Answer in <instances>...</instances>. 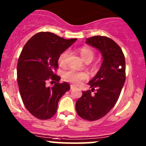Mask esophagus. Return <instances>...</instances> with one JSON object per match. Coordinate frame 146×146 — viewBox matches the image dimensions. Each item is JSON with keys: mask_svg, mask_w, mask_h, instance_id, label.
Masks as SVG:
<instances>
[{"mask_svg": "<svg viewBox=\"0 0 146 146\" xmlns=\"http://www.w3.org/2000/svg\"><path fill=\"white\" fill-rule=\"evenodd\" d=\"M75 88H76V87H75L74 85H70V90H74Z\"/></svg>", "mask_w": 146, "mask_h": 146, "instance_id": "esophagus-1", "label": "esophagus"}]
</instances>
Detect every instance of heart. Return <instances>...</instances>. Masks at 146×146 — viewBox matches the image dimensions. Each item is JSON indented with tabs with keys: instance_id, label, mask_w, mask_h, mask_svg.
<instances>
[{
	"instance_id": "obj_1",
	"label": "heart",
	"mask_w": 146,
	"mask_h": 146,
	"mask_svg": "<svg viewBox=\"0 0 146 146\" xmlns=\"http://www.w3.org/2000/svg\"><path fill=\"white\" fill-rule=\"evenodd\" d=\"M80 55L82 59L86 62V61H92L95 57V53L91 48L88 47H82L80 49ZM68 56V51H64L61 53L58 58V64L61 66L65 64ZM64 79L66 81L70 82L71 83L74 84H80L83 80L88 78V73L85 72H78L74 70H69L68 71L65 72L64 73Z\"/></svg>"
}]
</instances>
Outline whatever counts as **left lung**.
Listing matches in <instances>:
<instances>
[{
	"instance_id": "1",
	"label": "left lung",
	"mask_w": 146,
	"mask_h": 146,
	"mask_svg": "<svg viewBox=\"0 0 146 146\" xmlns=\"http://www.w3.org/2000/svg\"><path fill=\"white\" fill-rule=\"evenodd\" d=\"M85 43L99 50L103 61L97 74L88 82L91 90L96 88L97 92L94 95L90 90L82 92L76 110L81 118L95 121L110 112L118 100L126 80V64L121 48L111 39L95 36L86 39Z\"/></svg>"
}]
</instances>
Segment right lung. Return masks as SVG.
Masks as SVG:
<instances>
[{
    "instance_id": "1",
    "label": "right lung",
    "mask_w": 146,
    "mask_h": 146,
    "mask_svg": "<svg viewBox=\"0 0 146 146\" xmlns=\"http://www.w3.org/2000/svg\"><path fill=\"white\" fill-rule=\"evenodd\" d=\"M76 40L42 32L31 37L23 47L17 62V84L25 107L34 117L42 120L52 117L59 100L70 90L68 82L60 83L61 78L54 71L58 68L60 54ZM48 80L54 82L51 87L46 85Z\"/></svg>"
}]
</instances>
